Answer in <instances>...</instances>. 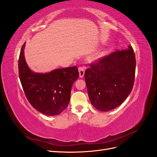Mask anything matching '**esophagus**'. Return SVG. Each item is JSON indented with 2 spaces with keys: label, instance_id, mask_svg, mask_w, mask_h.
Returning a JSON list of instances; mask_svg holds the SVG:
<instances>
[{
  "label": "esophagus",
  "instance_id": "obj_1",
  "mask_svg": "<svg viewBox=\"0 0 157 157\" xmlns=\"http://www.w3.org/2000/svg\"><path fill=\"white\" fill-rule=\"evenodd\" d=\"M85 70H86V67H85V66H80V67H78L79 76L80 78H82L84 77Z\"/></svg>",
  "mask_w": 157,
  "mask_h": 157
}]
</instances>
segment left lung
<instances>
[{
	"mask_svg": "<svg viewBox=\"0 0 157 157\" xmlns=\"http://www.w3.org/2000/svg\"><path fill=\"white\" fill-rule=\"evenodd\" d=\"M136 65L131 46L90 64L84 78L92 105L101 111H109L119 106L133 88Z\"/></svg>",
	"mask_w": 157,
	"mask_h": 157,
	"instance_id": "1",
	"label": "left lung"
}]
</instances>
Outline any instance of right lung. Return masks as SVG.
I'll list each match as a JSON object with an SVG mask.
<instances>
[{"label": "right lung", "mask_w": 157, "mask_h": 157, "mask_svg": "<svg viewBox=\"0 0 157 157\" xmlns=\"http://www.w3.org/2000/svg\"><path fill=\"white\" fill-rule=\"evenodd\" d=\"M25 43L18 59L19 77L25 96L37 111L58 115L68 106L73 84L78 78L77 66L36 73L28 67L24 57Z\"/></svg>", "instance_id": "obj_1"}]
</instances>
